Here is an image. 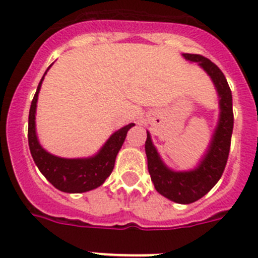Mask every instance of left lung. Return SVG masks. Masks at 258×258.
<instances>
[{"instance_id": "left-lung-1", "label": "left lung", "mask_w": 258, "mask_h": 258, "mask_svg": "<svg viewBox=\"0 0 258 258\" xmlns=\"http://www.w3.org/2000/svg\"><path fill=\"white\" fill-rule=\"evenodd\" d=\"M190 61H198L211 76L220 97V120L216 127L206 156L197 169L190 172H173L161 161L152 145L150 133L145 143L147 166L154 186L159 194L179 204H190L209 192L221 178L229 159L231 134L234 127L232 95L222 71L206 56L199 54H183Z\"/></svg>"}]
</instances>
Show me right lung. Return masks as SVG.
I'll return each instance as SVG.
<instances>
[{"mask_svg":"<svg viewBox=\"0 0 258 258\" xmlns=\"http://www.w3.org/2000/svg\"><path fill=\"white\" fill-rule=\"evenodd\" d=\"M46 72H45V75H46ZM45 75L38 84L35 97L32 99L31 108H29L28 145L32 157H33L40 172L45 175V178L58 190L71 194L86 192V191L94 190V188L99 187L106 181L107 177L112 173L116 155L121 149L127 131L132 126H134V124L132 122V124L121 127L120 131L115 132L112 136L109 137V140L104 143L101 151L93 157L63 159V157L49 154L38 143L35 122L38 92H40L41 84H42Z\"/></svg>","mask_w":258,"mask_h":258,"instance_id":"obj_1","label":"right lung"}]
</instances>
